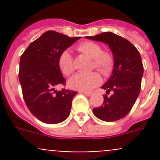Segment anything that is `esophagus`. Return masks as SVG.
<instances>
[{
	"mask_svg": "<svg viewBox=\"0 0 160 160\" xmlns=\"http://www.w3.org/2000/svg\"><path fill=\"white\" fill-rule=\"evenodd\" d=\"M82 93L87 96H91L93 94V92H90V91H82Z\"/></svg>",
	"mask_w": 160,
	"mask_h": 160,
	"instance_id": "1",
	"label": "esophagus"
}]
</instances>
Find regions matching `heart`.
Listing matches in <instances>:
<instances>
[{"mask_svg":"<svg viewBox=\"0 0 160 160\" xmlns=\"http://www.w3.org/2000/svg\"><path fill=\"white\" fill-rule=\"evenodd\" d=\"M77 50L93 59L92 69L108 76L112 73L114 67V56L111 53L103 51L99 44L92 41H85L78 45ZM58 64L61 72L65 76L70 75L74 71L73 59L67 50L62 52L58 59ZM102 82V78L98 72L89 73H76L69 80V87L73 90L88 91L98 87Z\"/></svg>","mask_w":160,"mask_h":160,"instance_id":"obj_1","label":"heart"}]
</instances>
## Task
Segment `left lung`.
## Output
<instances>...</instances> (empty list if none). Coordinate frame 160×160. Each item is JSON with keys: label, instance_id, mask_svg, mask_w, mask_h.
Listing matches in <instances>:
<instances>
[{"label": "left lung", "instance_id": "8db88e82", "mask_svg": "<svg viewBox=\"0 0 160 160\" xmlns=\"http://www.w3.org/2000/svg\"><path fill=\"white\" fill-rule=\"evenodd\" d=\"M87 38L107 43L114 58L112 75L102 87L107 94H104L102 105L93 109V113L106 122L121 119L131 111L140 92L143 66L139 52L129 41L111 32Z\"/></svg>", "mask_w": 160, "mask_h": 160}]
</instances>
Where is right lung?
Segmentation results:
<instances>
[{"label":"right lung","mask_w":160,"mask_h":160,"mask_svg":"<svg viewBox=\"0 0 160 160\" xmlns=\"http://www.w3.org/2000/svg\"><path fill=\"white\" fill-rule=\"evenodd\" d=\"M79 38L47 31L33 41L21 56L18 76L24 101L29 111L42 122L59 123L70 114L72 100L78 92L66 88L55 90L58 85L66 83L58 59Z\"/></svg>","instance_id":"right-lung-1"}]
</instances>
